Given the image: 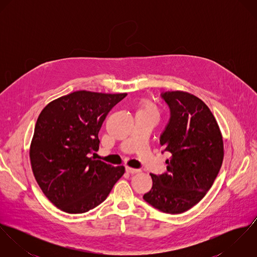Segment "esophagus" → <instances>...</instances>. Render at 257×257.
<instances>
[{
	"mask_svg": "<svg viewBox=\"0 0 257 257\" xmlns=\"http://www.w3.org/2000/svg\"><path fill=\"white\" fill-rule=\"evenodd\" d=\"M125 171L130 174H136V173H139L141 172L140 169H136V168H132V167H128V166H125Z\"/></svg>",
	"mask_w": 257,
	"mask_h": 257,
	"instance_id": "34e87169",
	"label": "esophagus"
}]
</instances>
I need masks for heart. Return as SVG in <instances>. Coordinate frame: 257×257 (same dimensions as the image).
Returning <instances> with one entry per match:
<instances>
[{
  "label": "heart",
  "instance_id": "heart-1",
  "mask_svg": "<svg viewBox=\"0 0 257 257\" xmlns=\"http://www.w3.org/2000/svg\"><path fill=\"white\" fill-rule=\"evenodd\" d=\"M139 112L150 113V114L157 115V109L151 102H143L141 104L140 109H139Z\"/></svg>",
  "mask_w": 257,
  "mask_h": 257
}]
</instances>
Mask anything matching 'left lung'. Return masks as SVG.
<instances>
[{
	"mask_svg": "<svg viewBox=\"0 0 257 257\" xmlns=\"http://www.w3.org/2000/svg\"><path fill=\"white\" fill-rule=\"evenodd\" d=\"M170 118L160 136L162 152H169L167 171L150 174L152 188L145 201L166 214H181L198 204L217 178L223 143L218 122L198 97L182 91L161 94Z\"/></svg>",
	"mask_w": 257,
	"mask_h": 257,
	"instance_id": "8db88e82",
	"label": "left lung"
}]
</instances>
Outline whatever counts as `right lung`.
<instances>
[{"instance_id": "add662e5", "label": "right lung", "mask_w": 257, "mask_h": 257, "mask_svg": "<svg viewBox=\"0 0 257 257\" xmlns=\"http://www.w3.org/2000/svg\"><path fill=\"white\" fill-rule=\"evenodd\" d=\"M126 96L76 91L50 102L38 115L30 157L37 184L63 212L86 213L103 203L124 167L89 157L112 107Z\"/></svg>"}]
</instances>
